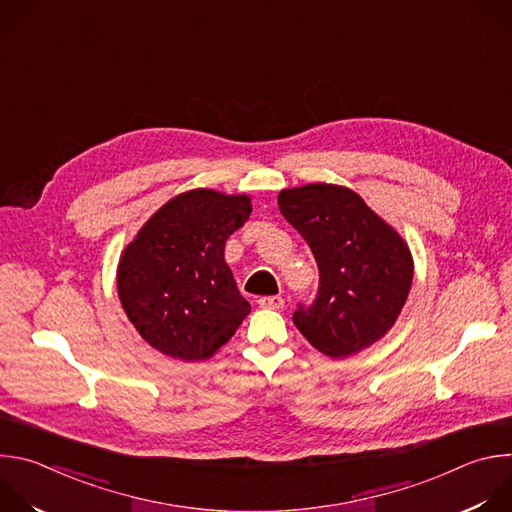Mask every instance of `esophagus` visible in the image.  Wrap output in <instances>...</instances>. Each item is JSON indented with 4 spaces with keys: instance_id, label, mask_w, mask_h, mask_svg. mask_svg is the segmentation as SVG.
I'll return each instance as SVG.
<instances>
[{
    "instance_id": "obj_1",
    "label": "esophagus",
    "mask_w": 512,
    "mask_h": 512,
    "mask_svg": "<svg viewBox=\"0 0 512 512\" xmlns=\"http://www.w3.org/2000/svg\"><path fill=\"white\" fill-rule=\"evenodd\" d=\"M257 304H259V308H263V310H281L285 302H283L281 296H263V298L257 300Z\"/></svg>"
}]
</instances>
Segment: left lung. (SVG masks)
Here are the masks:
<instances>
[{
  "label": "left lung",
  "instance_id": "8db88e82",
  "mask_svg": "<svg viewBox=\"0 0 512 512\" xmlns=\"http://www.w3.org/2000/svg\"><path fill=\"white\" fill-rule=\"evenodd\" d=\"M277 202L320 271L314 302L294 312L298 330L332 358L381 340L397 322L413 281V259L399 233L344 186L285 188Z\"/></svg>",
  "mask_w": 512,
  "mask_h": 512
}]
</instances>
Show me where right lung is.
Instances as JSON below:
<instances>
[{
	"label": "right lung",
	"mask_w": 512,
	"mask_h": 512,
	"mask_svg": "<svg viewBox=\"0 0 512 512\" xmlns=\"http://www.w3.org/2000/svg\"><path fill=\"white\" fill-rule=\"evenodd\" d=\"M251 198L190 190L168 200L125 247L117 289L141 338L172 358L206 360L231 340L249 302L225 261Z\"/></svg>",
	"instance_id": "right-lung-1"
}]
</instances>
